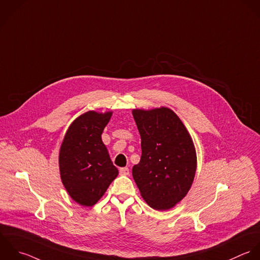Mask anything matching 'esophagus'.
I'll return each mask as SVG.
<instances>
[{"label": "esophagus", "mask_w": 260, "mask_h": 260, "mask_svg": "<svg viewBox=\"0 0 260 260\" xmlns=\"http://www.w3.org/2000/svg\"><path fill=\"white\" fill-rule=\"evenodd\" d=\"M119 174L120 175H128L129 174V169L127 167H122L119 169Z\"/></svg>", "instance_id": "obj_1"}]
</instances>
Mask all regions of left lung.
Listing matches in <instances>:
<instances>
[{
	"label": "left lung",
	"mask_w": 260,
	"mask_h": 260,
	"mask_svg": "<svg viewBox=\"0 0 260 260\" xmlns=\"http://www.w3.org/2000/svg\"><path fill=\"white\" fill-rule=\"evenodd\" d=\"M142 157L133 177L147 204L169 210L188 192L197 170L192 140L179 117L169 108L136 109Z\"/></svg>",
	"instance_id": "8db88e82"
}]
</instances>
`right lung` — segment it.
Instances as JSON below:
<instances>
[{
	"label": "right lung",
	"mask_w": 260,
	"mask_h": 260,
	"mask_svg": "<svg viewBox=\"0 0 260 260\" xmlns=\"http://www.w3.org/2000/svg\"><path fill=\"white\" fill-rule=\"evenodd\" d=\"M111 112L88 111L69 127L59 151V171L70 197L84 207L95 205L118 174L101 135Z\"/></svg>",
	"instance_id": "obj_1"
}]
</instances>
